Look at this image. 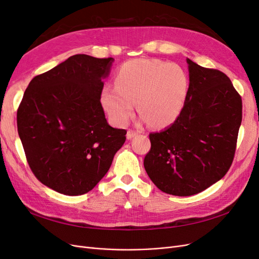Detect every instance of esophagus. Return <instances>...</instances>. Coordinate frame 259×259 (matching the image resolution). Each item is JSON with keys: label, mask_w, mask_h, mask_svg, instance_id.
<instances>
[{"label": "esophagus", "mask_w": 259, "mask_h": 259, "mask_svg": "<svg viewBox=\"0 0 259 259\" xmlns=\"http://www.w3.org/2000/svg\"><path fill=\"white\" fill-rule=\"evenodd\" d=\"M139 131H134V130H128L127 131V134H126V137H127V139H132L133 137H134L135 135H137V134H139Z\"/></svg>", "instance_id": "obj_1"}]
</instances>
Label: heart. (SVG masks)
Listing matches in <instances>:
<instances>
[{"instance_id":"b5f03b06","label":"heart","mask_w":259,"mask_h":259,"mask_svg":"<svg viewBox=\"0 0 259 259\" xmlns=\"http://www.w3.org/2000/svg\"><path fill=\"white\" fill-rule=\"evenodd\" d=\"M188 92V77L177 64L156 59H135L117 70L114 88L105 89L101 101L111 120L123 125L134 112L135 104L153 127H165L182 111Z\"/></svg>"}]
</instances>
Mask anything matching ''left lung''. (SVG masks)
<instances>
[{
  "mask_svg": "<svg viewBox=\"0 0 259 259\" xmlns=\"http://www.w3.org/2000/svg\"><path fill=\"white\" fill-rule=\"evenodd\" d=\"M189 89L169 127L149 135L144 166L163 192L189 197L207 189L229 170L242 122V99L230 79L187 59Z\"/></svg>",
  "mask_w": 259,
  "mask_h": 259,
  "instance_id": "obj_1",
  "label": "left lung"
}]
</instances>
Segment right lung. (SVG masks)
Returning a JSON list of instances; mask_svg holds the SVG:
<instances>
[{"instance_id":"1","label":"right lung","mask_w":259,"mask_h":259,"mask_svg":"<svg viewBox=\"0 0 259 259\" xmlns=\"http://www.w3.org/2000/svg\"><path fill=\"white\" fill-rule=\"evenodd\" d=\"M113 58L79 54L34 76L17 110L29 166L51 189L91 191L111 166L126 131L108 124L100 103Z\"/></svg>"}]
</instances>
